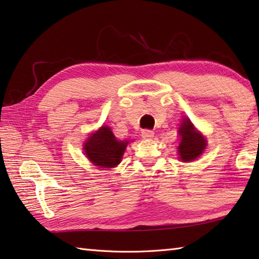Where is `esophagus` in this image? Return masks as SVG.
<instances>
[{"mask_svg": "<svg viewBox=\"0 0 259 259\" xmlns=\"http://www.w3.org/2000/svg\"><path fill=\"white\" fill-rule=\"evenodd\" d=\"M153 131H151V130H143L142 132H141V137L143 138V139H151V138H153Z\"/></svg>", "mask_w": 259, "mask_h": 259, "instance_id": "esophagus-1", "label": "esophagus"}]
</instances>
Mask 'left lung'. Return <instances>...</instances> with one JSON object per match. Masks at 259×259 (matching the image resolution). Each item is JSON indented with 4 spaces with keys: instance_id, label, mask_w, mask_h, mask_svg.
<instances>
[{
    "instance_id": "obj_1",
    "label": "left lung",
    "mask_w": 259,
    "mask_h": 259,
    "mask_svg": "<svg viewBox=\"0 0 259 259\" xmlns=\"http://www.w3.org/2000/svg\"><path fill=\"white\" fill-rule=\"evenodd\" d=\"M181 142L179 146L180 158L183 161H192L202 153L206 148V140L197 132L192 122L188 118H184L179 128Z\"/></svg>"
}]
</instances>
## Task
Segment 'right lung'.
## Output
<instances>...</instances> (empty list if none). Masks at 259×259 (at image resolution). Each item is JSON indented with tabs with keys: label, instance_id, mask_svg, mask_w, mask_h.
<instances>
[{
	"label": "right lung",
	"instance_id": "1",
	"mask_svg": "<svg viewBox=\"0 0 259 259\" xmlns=\"http://www.w3.org/2000/svg\"><path fill=\"white\" fill-rule=\"evenodd\" d=\"M127 143L128 141H118L109 127L102 126L89 138L84 150L94 165L111 168L120 162Z\"/></svg>",
	"mask_w": 259,
	"mask_h": 259
}]
</instances>
